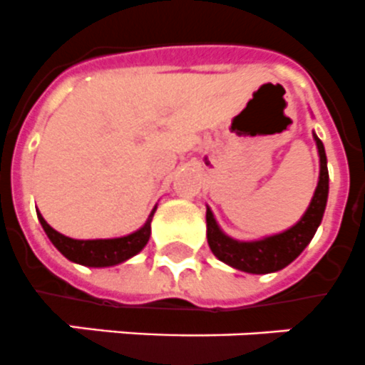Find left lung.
I'll return each instance as SVG.
<instances>
[{"mask_svg": "<svg viewBox=\"0 0 365 365\" xmlns=\"http://www.w3.org/2000/svg\"><path fill=\"white\" fill-rule=\"evenodd\" d=\"M313 138H315L317 150H319V165H321L319 182H317V189L306 213L290 229L279 234L264 236L260 240H247V242L234 240L221 230L213 217V212L210 210V206H206L208 245L221 262L232 266L240 272H247V274H272V272H279L289 266L309 245L319 225H321L328 200L327 152H324V144L315 133H313Z\"/></svg>", "mask_w": 365, "mask_h": 365, "instance_id": "obj_1", "label": "left lung"}]
</instances>
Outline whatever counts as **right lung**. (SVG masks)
<instances>
[{
    "label": "right lung",
    "instance_id": "obj_1",
    "mask_svg": "<svg viewBox=\"0 0 365 365\" xmlns=\"http://www.w3.org/2000/svg\"><path fill=\"white\" fill-rule=\"evenodd\" d=\"M155 210L157 206L148 215L146 223L142 225L138 230L127 234V236H120V238L106 240L69 238V236L52 229L38 212L37 217L50 242L54 244L56 250L63 255L65 259H69L71 262H76V264L90 266V268H108V266L121 264V262L133 259L135 255H138L146 247L150 234H152V219Z\"/></svg>",
    "mask_w": 365,
    "mask_h": 365
}]
</instances>
